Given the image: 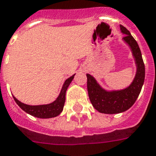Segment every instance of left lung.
Masks as SVG:
<instances>
[{
    "mask_svg": "<svg viewBox=\"0 0 156 156\" xmlns=\"http://www.w3.org/2000/svg\"><path fill=\"white\" fill-rule=\"evenodd\" d=\"M123 40L130 46L135 58L136 74L131 85L125 89L108 91L98 84L95 78L87 74V90L93 107L100 113L119 114L131 108L139 97L145 78V66L137 41L126 28L120 25Z\"/></svg>",
    "mask_w": 156,
    "mask_h": 156,
    "instance_id": "8db88e82",
    "label": "left lung"
}]
</instances>
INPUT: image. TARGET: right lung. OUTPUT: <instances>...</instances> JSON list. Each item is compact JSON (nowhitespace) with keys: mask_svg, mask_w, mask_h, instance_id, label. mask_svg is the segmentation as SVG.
Listing matches in <instances>:
<instances>
[{"mask_svg":"<svg viewBox=\"0 0 156 156\" xmlns=\"http://www.w3.org/2000/svg\"><path fill=\"white\" fill-rule=\"evenodd\" d=\"M75 74L72 75L69 78H67L65 81L62 86V88L61 90L58 98L55 101H54L49 104L45 105H37V106H30V105L25 104L23 102H20L13 96L15 102L19 107H21L24 111L29 115H33L34 117L40 118V119H49V118L56 117L61 114L62 111L64 104L66 102V93L67 88L70 84V82L74 79Z\"/></svg>","mask_w":156,"mask_h":156,"instance_id":"1","label":"right lung"}]
</instances>
